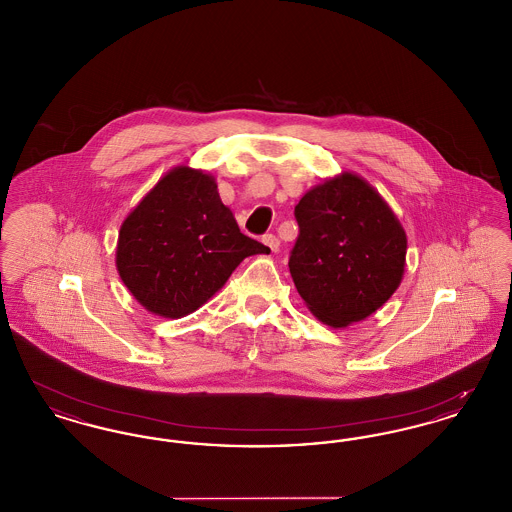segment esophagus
Listing matches in <instances>:
<instances>
[{
    "instance_id": "1",
    "label": "esophagus",
    "mask_w": 512,
    "mask_h": 512,
    "mask_svg": "<svg viewBox=\"0 0 512 512\" xmlns=\"http://www.w3.org/2000/svg\"><path fill=\"white\" fill-rule=\"evenodd\" d=\"M263 244L267 245L272 253H278V249H280V240H278L274 234L263 236Z\"/></svg>"
}]
</instances>
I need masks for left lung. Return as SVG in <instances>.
Returning <instances> with one entry per match:
<instances>
[{
    "label": "left lung",
    "mask_w": 512,
    "mask_h": 512,
    "mask_svg": "<svg viewBox=\"0 0 512 512\" xmlns=\"http://www.w3.org/2000/svg\"><path fill=\"white\" fill-rule=\"evenodd\" d=\"M299 236L290 257L307 309L347 328L376 313L405 274L407 234L386 199L363 176L343 171L295 205Z\"/></svg>",
    "instance_id": "8db88e82"
}]
</instances>
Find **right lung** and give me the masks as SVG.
I'll use <instances>...</instances> for the list:
<instances>
[{
    "label": "right lung",
    "mask_w": 512,
    "mask_h": 512,
    "mask_svg": "<svg viewBox=\"0 0 512 512\" xmlns=\"http://www.w3.org/2000/svg\"><path fill=\"white\" fill-rule=\"evenodd\" d=\"M268 251L240 232L215 176L178 165L122 220L115 263L146 311L182 318L219 292L245 257Z\"/></svg>",
    "instance_id": "1"
}]
</instances>
